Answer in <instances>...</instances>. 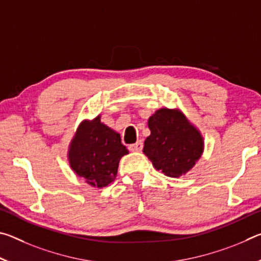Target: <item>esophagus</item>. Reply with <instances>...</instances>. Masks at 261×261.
Returning a JSON list of instances; mask_svg holds the SVG:
<instances>
[{
	"mask_svg": "<svg viewBox=\"0 0 261 261\" xmlns=\"http://www.w3.org/2000/svg\"><path fill=\"white\" fill-rule=\"evenodd\" d=\"M129 149L131 152H140L141 149H143V143L139 140V141H137L136 144L129 145Z\"/></svg>",
	"mask_w": 261,
	"mask_h": 261,
	"instance_id": "34e87169",
	"label": "esophagus"
}]
</instances>
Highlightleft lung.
<instances>
[{"instance_id": "1", "label": "left lung", "mask_w": 261, "mask_h": 261, "mask_svg": "<svg viewBox=\"0 0 261 261\" xmlns=\"http://www.w3.org/2000/svg\"><path fill=\"white\" fill-rule=\"evenodd\" d=\"M151 130L143 153L156 170L178 178L192 169L204 153V137L178 108L163 107L148 118Z\"/></svg>"}]
</instances>
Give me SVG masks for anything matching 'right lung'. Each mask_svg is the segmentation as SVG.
Segmentation results:
<instances>
[{
    "instance_id": "1",
    "label": "right lung",
    "mask_w": 261,
    "mask_h": 261,
    "mask_svg": "<svg viewBox=\"0 0 261 261\" xmlns=\"http://www.w3.org/2000/svg\"><path fill=\"white\" fill-rule=\"evenodd\" d=\"M129 153L118 132L101 122V116L83 120L69 144L68 161L73 173L87 184L102 189L113 183L118 163Z\"/></svg>"
}]
</instances>
